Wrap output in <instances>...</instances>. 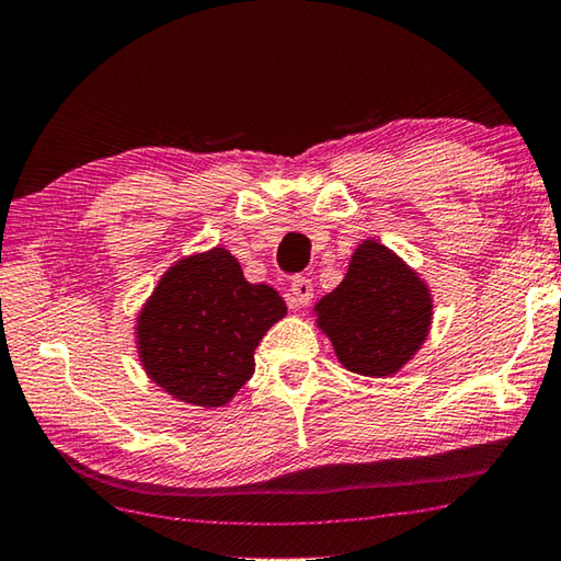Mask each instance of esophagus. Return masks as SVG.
<instances>
[{
	"label": "esophagus",
	"mask_w": 561,
	"mask_h": 561,
	"mask_svg": "<svg viewBox=\"0 0 561 561\" xmlns=\"http://www.w3.org/2000/svg\"><path fill=\"white\" fill-rule=\"evenodd\" d=\"M312 295H314V288H312L310 278H295L290 290H288L290 308H302V305H310Z\"/></svg>",
	"instance_id": "34e87169"
}]
</instances>
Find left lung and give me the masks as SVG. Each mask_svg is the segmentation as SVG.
<instances>
[{
    "instance_id": "obj_1",
    "label": "left lung",
    "mask_w": 561,
    "mask_h": 561,
    "mask_svg": "<svg viewBox=\"0 0 561 561\" xmlns=\"http://www.w3.org/2000/svg\"><path fill=\"white\" fill-rule=\"evenodd\" d=\"M314 310L348 371L380 378L396 374L425 342L432 302L393 251L364 241L344 280Z\"/></svg>"
}]
</instances>
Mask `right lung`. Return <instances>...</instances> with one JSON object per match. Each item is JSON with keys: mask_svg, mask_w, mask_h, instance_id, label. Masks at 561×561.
Masks as SVG:
<instances>
[{"mask_svg": "<svg viewBox=\"0 0 561 561\" xmlns=\"http://www.w3.org/2000/svg\"><path fill=\"white\" fill-rule=\"evenodd\" d=\"M285 314L271 285H253L225 249L165 273L139 317L146 374L185 403L219 408L256 371V346Z\"/></svg>", "mask_w": 561, "mask_h": 561, "instance_id": "add662e5", "label": "right lung"}]
</instances>
